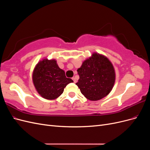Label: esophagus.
<instances>
[{
	"mask_svg": "<svg viewBox=\"0 0 150 150\" xmlns=\"http://www.w3.org/2000/svg\"><path fill=\"white\" fill-rule=\"evenodd\" d=\"M72 79L73 80V82H74V83H76V78H72Z\"/></svg>",
	"mask_w": 150,
	"mask_h": 150,
	"instance_id": "1",
	"label": "esophagus"
}]
</instances>
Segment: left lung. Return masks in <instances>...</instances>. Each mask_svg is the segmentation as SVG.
Listing matches in <instances>:
<instances>
[{"mask_svg": "<svg viewBox=\"0 0 150 150\" xmlns=\"http://www.w3.org/2000/svg\"><path fill=\"white\" fill-rule=\"evenodd\" d=\"M79 76L76 84L81 93L91 101L106 96L115 82V72L111 62L105 56L94 53L78 68Z\"/></svg>", "mask_w": 150, "mask_h": 150, "instance_id": "1", "label": "left lung"}]
</instances>
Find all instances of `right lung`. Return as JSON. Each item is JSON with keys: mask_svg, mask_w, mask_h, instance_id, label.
Listing matches in <instances>:
<instances>
[{"mask_svg": "<svg viewBox=\"0 0 150 150\" xmlns=\"http://www.w3.org/2000/svg\"><path fill=\"white\" fill-rule=\"evenodd\" d=\"M33 79L38 93L47 99H56L68 84L73 82L71 79L66 78L64 71L59 67L56 60L47 59L36 65Z\"/></svg>", "mask_w": 150, "mask_h": 150, "instance_id": "right-lung-1", "label": "right lung"}]
</instances>
